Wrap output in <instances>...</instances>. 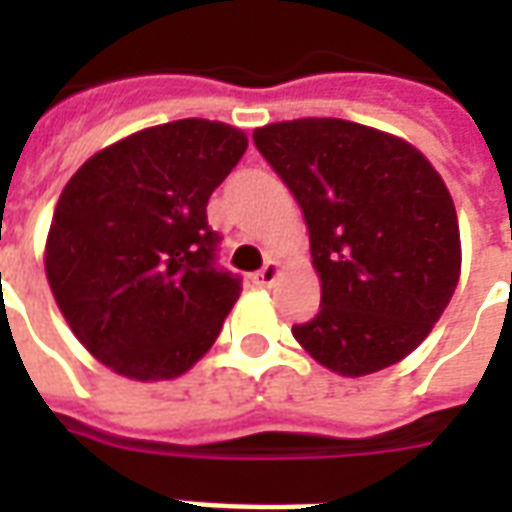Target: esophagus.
<instances>
[{"instance_id": "esophagus-1", "label": "esophagus", "mask_w": 512, "mask_h": 512, "mask_svg": "<svg viewBox=\"0 0 512 512\" xmlns=\"http://www.w3.org/2000/svg\"><path fill=\"white\" fill-rule=\"evenodd\" d=\"M277 277H279V263L277 260H268L266 266L260 268L255 277H252V282L260 285V288H268V285H274V282H277Z\"/></svg>"}]
</instances>
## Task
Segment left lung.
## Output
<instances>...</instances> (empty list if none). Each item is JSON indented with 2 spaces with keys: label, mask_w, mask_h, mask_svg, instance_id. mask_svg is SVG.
<instances>
[{
  "label": "left lung",
  "mask_w": 512,
  "mask_h": 512,
  "mask_svg": "<svg viewBox=\"0 0 512 512\" xmlns=\"http://www.w3.org/2000/svg\"><path fill=\"white\" fill-rule=\"evenodd\" d=\"M252 139L299 202L321 279V310L293 337L337 376L406 359L461 277L458 213L439 172L406 139L337 117L268 123Z\"/></svg>",
  "instance_id": "left-lung-1"
}]
</instances>
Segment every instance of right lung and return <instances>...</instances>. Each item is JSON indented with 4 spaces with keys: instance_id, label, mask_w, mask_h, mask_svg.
<instances>
[{
    "instance_id": "add662e5",
    "label": "right lung",
    "mask_w": 512,
    "mask_h": 512,
    "mask_svg": "<svg viewBox=\"0 0 512 512\" xmlns=\"http://www.w3.org/2000/svg\"><path fill=\"white\" fill-rule=\"evenodd\" d=\"M246 145L241 128L189 117L98 150L65 183L46 277L76 340L117 376L169 381L216 343L241 279L216 268L205 205Z\"/></svg>"
}]
</instances>
